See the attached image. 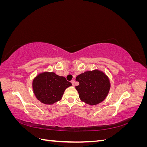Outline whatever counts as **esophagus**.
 Segmentation results:
<instances>
[{
	"mask_svg": "<svg viewBox=\"0 0 147 147\" xmlns=\"http://www.w3.org/2000/svg\"><path fill=\"white\" fill-rule=\"evenodd\" d=\"M71 83H72V85L74 86V84H75V80H71Z\"/></svg>",
	"mask_w": 147,
	"mask_h": 147,
	"instance_id": "34e87169",
	"label": "esophagus"
}]
</instances>
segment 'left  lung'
Masks as SVG:
<instances>
[{"instance_id": "8db88e82", "label": "left lung", "mask_w": 147, "mask_h": 147, "mask_svg": "<svg viewBox=\"0 0 147 147\" xmlns=\"http://www.w3.org/2000/svg\"><path fill=\"white\" fill-rule=\"evenodd\" d=\"M76 89L80 99L90 105H96L107 96L110 84L108 78L99 70L85 72L76 77Z\"/></svg>"}]
</instances>
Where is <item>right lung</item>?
<instances>
[{
  "label": "right lung",
  "instance_id": "1",
  "mask_svg": "<svg viewBox=\"0 0 147 147\" xmlns=\"http://www.w3.org/2000/svg\"><path fill=\"white\" fill-rule=\"evenodd\" d=\"M72 85L64 77L54 72L39 74L32 83L34 94L37 99L45 104H53L61 100L65 89Z\"/></svg>",
  "mask_w": 147,
  "mask_h": 147
}]
</instances>
